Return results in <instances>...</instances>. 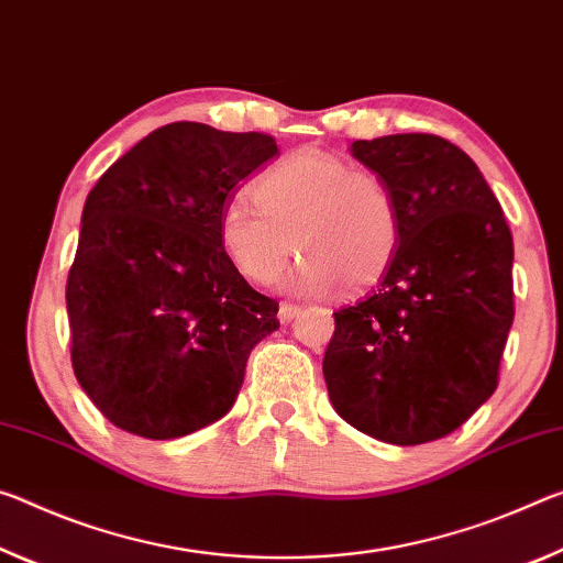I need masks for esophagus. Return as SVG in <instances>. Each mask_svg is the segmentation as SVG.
<instances>
[{
    "label": "esophagus",
    "mask_w": 563,
    "mask_h": 563,
    "mask_svg": "<svg viewBox=\"0 0 563 563\" xmlns=\"http://www.w3.org/2000/svg\"><path fill=\"white\" fill-rule=\"evenodd\" d=\"M299 311H301V307H297V303L282 301L279 303V321H282V324H289L294 317H299Z\"/></svg>",
    "instance_id": "esophagus-1"
}]
</instances>
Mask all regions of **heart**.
I'll return each instance as SVG.
<instances>
[{
  "label": "heart",
  "instance_id": "obj_1",
  "mask_svg": "<svg viewBox=\"0 0 563 563\" xmlns=\"http://www.w3.org/2000/svg\"><path fill=\"white\" fill-rule=\"evenodd\" d=\"M254 199L236 197L219 224L221 244L236 272L269 287L294 252L301 264L289 287L329 294L376 287L401 244L399 205L389 184L342 156L294 152L254 184Z\"/></svg>",
  "mask_w": 563,
  "mask_h": 563
}]
</instances>
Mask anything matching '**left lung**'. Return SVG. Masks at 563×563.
Masks as SVG:
<instances>
[{"instance_id": "1", "label": "left lung", "mask_w": 563, "mask_h": 563, "mask_svg": "<svg viewBox=\"0 0 563 563\" xmlns=\"http://www.w3.org/2000/svg\"><path fill=\"white\" fill-rule=\"evenodd\" d=\"M389 184L401 217L396 260L334 311L324 354L339 417L386 444L451 434L496 391L514 321V242L468 154L434 134L352 144Z\"/></svg>"}]
</instances>
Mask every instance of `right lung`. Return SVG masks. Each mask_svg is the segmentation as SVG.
I'll return each mask as SVG.
<instances>
[{"label": "right lung", "instance_id": "1", "mask_svg": "<svg viewBox=\"0 0 563 563\" xmlns=\"http://www.w3.org/2000/svg\"><path fill=\"white\" fill-rule=\"evenodd\" d=\"M274 136L174 122L101 174L67 279L74 376L134 437L177 439L234 407L246 358L279 329L221 244V214Z\"/></svg>", "mask_w": 563, "mask_h": 563}]
</instances>
